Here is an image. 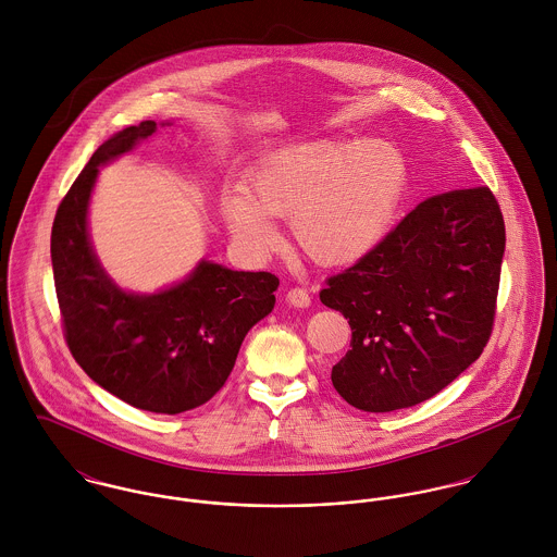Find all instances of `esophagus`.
<instances>
[{"instance_id":"obj_1","label":"esophagus","mask_w":557,"mask_h":557,"mask_svg":"<svg viewBox=\"0 0 557 557\" xmlns=\"http://www.w3.org/2000/svg\"><path fill=\"white\" fill-rule=\"evenodd\" d=\"M287 302L292 307H298V309H307L311 305V296L305 287H294L287 292Z\"/></svg>"}]
</instances>
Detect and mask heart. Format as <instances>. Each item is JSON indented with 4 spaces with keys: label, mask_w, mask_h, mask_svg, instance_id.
Segmentation results:
<instances>
[{
    "label": "heart",
    "mask_w": 557,
    "mask_h": 557,
    "mask_svg": "<svg viewBox=\"0 0 557 557\" xmlns=\"http://www.w3.org/2000/svg\"><path fill=\"white\" fill-rule=\"evenodd\" d=\"M405 188V160L384 139H315L259 160L244 188H225L230 234L261 252L274 244L270 219H289L296 246L319 265H349L386 236Z\"/></svg>",
    "instance_id": "heart-1"
}]
</instances>
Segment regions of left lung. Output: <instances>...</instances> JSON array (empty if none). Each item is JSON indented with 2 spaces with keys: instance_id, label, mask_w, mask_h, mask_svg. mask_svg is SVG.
Segmentation results:
<instances>
[{
  "instance_id": "8db88e82",
  "label": "left lung",
  "mask_w": 557,
  "mask_h": 557,
  "mask_svg": "<svg viewBox=\"0 0 557 557\" xmlns=\"http://www.w3.org/2000/svg\"><path fill=\"white\" fill-rule=\"evenodd\" d=\"M506 246L504 216L486 186L433 195L319 300L349 319V351L332 386L364 411L435 397L488 343Z\"/></svg>"
}]
</instances>
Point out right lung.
Masks as SVG:
<instances>
[{
  "label": "right lung",
  "instance_id": "1",
  "mask_svg": "<svg viewBox=\"0 0 557 557\" xmlns=\"http://www.w3.org/2000/svg\"><path fill=\"white\" fill-rule=\"evenodd\" d=\"M152 133L157 122L146 120L91 154L58 208L51 261L64 336L81 369L124 403L173 416L225 386L246 332L274 309L278 278L201 261L180 285L139 296L107 276L87 236L98 166Z\"/></svg>",
  "mask_w": 557,
  "mask_h": 557
}]
</instances>
